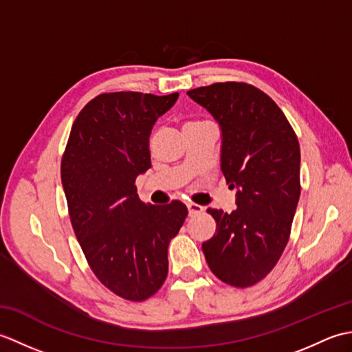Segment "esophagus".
<instances>
[{"instance_id": "1", "label": "esophagus", "mask_w": 352, "mask_h": 352, "mask_svg": "<svg viewBox=\"0 0 352 352\" xmlns=\"http://www.w3.org/2000/svg\"><path fill=\"white\" fill-rule=\"evenodd\" d=\"M186 206H188V210H189L190 216H195V214H198V213H201V212L204 210V207H201V206H198L195 203H188Z\"/></svg>"}]
</instances>
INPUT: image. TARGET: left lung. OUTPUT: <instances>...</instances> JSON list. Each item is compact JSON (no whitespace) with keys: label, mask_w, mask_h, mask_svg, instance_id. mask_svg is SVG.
Returning a JSON list of instances; mask_svg holds the SVG:
<instances>
[{"label":"left lung","mask_w":352,"mask_h":352,"mask_svg":"<svg viewBox=\"0 0 352 352\" xmlns=\"http://www.w3.org/2000/svg\"><path fill=\"white\" fill-rule=\"evenodd\" d=\"M188 95L218 121L221 169L237 189L236 210H207L216 233L203 252L221 281L250 287L272 271L287 245L301 193L300 144L281 109L252 85L227 81Z\"/></svg>","instance_id":"8db88e82"}]
</instances>
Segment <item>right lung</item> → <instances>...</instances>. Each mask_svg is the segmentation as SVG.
Returning <instances> with one entry per match:
<instances>
[{"instance_id":"1","label":"right lung","mask_w":352,"mask_h":352,"mask_svg":"<svg viewBox=\"0 0 352 352\" xmlns=\"http://www.w3.org/2000/svg\"><path fill=\"white\" fill-rule=\"evenodd\" d=\"M178 94H101L72 124L62 157L69 218L89 266L129 301L153 296L168 275V246L188 207L142 203L139 174L151 168L149 134Z\"/></svg>"}]
</instances>
